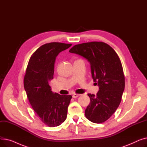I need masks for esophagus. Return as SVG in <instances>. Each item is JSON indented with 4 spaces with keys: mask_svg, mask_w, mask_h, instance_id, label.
Instances as JSON below:
<instances>
[{
    "mask_svg": "<svg viewBox=\"0 0 147 147\" xmlns=\"http://www.w3.org/2000/svg\"><path fill=\"white\" fill-rule=\"evenodd\" d=\"M80 96L79 94H74L73 95V97L74 98H76L78 97V96Z\"/></svg>",
    "mask_w": 147,
    "mask_h": 147,
    "instance_id": "34e87169",
    "label": "esophagus"
}]
</instances>
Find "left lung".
Here are the masks:
<instances>
[{
	"label": "left lung",
	"mask_w": 147,
	"mask_h": 147,
	"mask_svg": "<svg viewBox=\"0 0 147 147\" xmlns=\"http://www.w3.org/2000/svg\"><path fill=\"white\" fill-rule=\"evenodd\" d=\"M69 52L88 59L92 79L99 86L96 95L88 94L90 102L85 110L86 117L95 123L105 121L116 111L125 89V75L118 55L102 42L76 45Z\"/></svg>",
	"instance_id": "1"
}]
</instances>
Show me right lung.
I'll list each match as a JSON object with an SVG mask.
<instances>
[{
    "label": "right lung",
    "mask_w": 147,
    "mask_h": 147,
    "mask_svg": "<svg viewBox=\"0 0 147 147\" xmlns=\"http://www.w3.org/2000/svg\"><path fill=\"white\" fill-rule=\"evenodd\" d=\"M71 45L52 42L41 46L30 57L26 69L24 86L28 101L37 116L49 127L59 126L67 118L71 95L53 93L49 83L53 79L56 57Z\"/></svg>",
    "instance_id": "right-lung-1"
}]
</instances>
